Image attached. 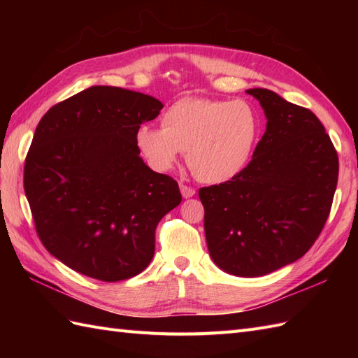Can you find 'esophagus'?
<instances>
[{
  "instance_id": "34e87169",
  "label": "esophagus",
  "mask_w": 358,
  "mask_h": 358,
  "mask_svg": "<svg viewBox=\"0 0 358 358\" xmlns=\"http://www.w3.org/2000/svg\"><path fill=\"white\" fill-rule=\"evenodd\" d=\"M180 191H181V195H183V199H191V196L195 195V189L185 183H180Z\"/></svg>"
}]
</instances>
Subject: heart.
Returning <instances> with one entry per match:
<instances>
[{
	"mask_svg": "<svg viewBox=\"0 0 358 358\" xmlns=\"http://www.w3.org/2000/svg\"><path fill=\"white\" fill-rule=\"evenodd\" d=\"M258 115L245 100L185 96L162 117V129L143 124L135 141L155 171H171L181 152L203 183L229 181L245 169L258 135Z\"/></svg>",
	"mask_w": 358,
	"mask_h": 358,
	"instance_id": "obj_1",
	"label": "heart"
}]
</instances>
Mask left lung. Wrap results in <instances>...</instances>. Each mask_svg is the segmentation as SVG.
Instances as JSON below:
<instances>
[{"label":"left lung","mask_w":358,"mask_h":358,"mask_svg":"<svg viewBox=\"0 0 358 358\" xmlns=\"http://www.w3.org/2000/svg\"><path fill=\"white\" fill-rule=\"evenodd\" d=\"M266 132L237 177L201 187L204 234L220 269L262 277L305 255L329 217L338 157L313 112L269 89H248Z\"/></svg>","instance_id":"8db88e82"}]
</instances>
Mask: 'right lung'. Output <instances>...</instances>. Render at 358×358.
Returning a JSON list of instances; mask_svg holds the SVG:
<instances>
[{"instance_id":"add662e5","label":"right lung","mask_w":358,"mask_h":358,"mask_svg":"<svg viewBox=\"0 0 358 358\" xmlns=\"http://www.w3.org/2000/svg\"><path fill=\"white\" fill-rule=\"evenodd\" d=\"M163 103L92 86L44 113L24 164V191L44 248L83 275H138L155 252V229L181 203L178 183L143 162L135 134Z\"/></svg>"}]
</instances>
